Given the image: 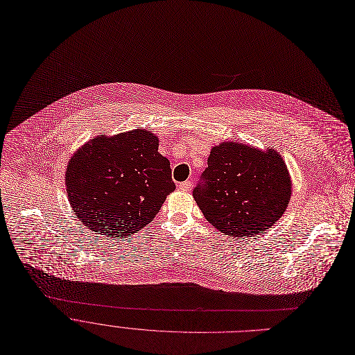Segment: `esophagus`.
<instances>
[{
  "mask_svg": "<svg viewBox=\"0 0 355 355\" xmlns=\"http://www.w3.org/2000/svg\"><path fill=\"white\" fill-rule=\"evenodd\" d=\"M191 186H193L191 180H186V182H182V183L178 184L179 190H182V191H189L191 189Z\"/></svg>",
  "mask_w": 355,
  "mask_h": 355,
  "instance_id": "esophagus-1",
  "label": "esophagus"
}]
</instances>
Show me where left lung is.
Instances as JSON below:
<instances>
[{
    "label": "left lung",
    "mask_w": 355,
    "mask_h": 355,
    "mask_svg": "<svg viewBox=\"0 0 355 355\" xmlns=\"http://www.w3.org/2000/svg\"><path fill=\"white\" fill-rule=\"evenodd\" d=\"M193 189L205 220L230 236H256L281 218L291 197L287 166L275 150L223 143Z\"/></svg>",
    "instance_id": "8db88e82"
}]
</instances>
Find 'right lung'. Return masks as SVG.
I'll return each mask as SVG.
<instances>
[{
	"label": "right lung",
	"instance_id": "add662e5",
	"mask_svg": "<svg viewBox=\"0 0 355 355\" xmlns=\"http://www.w3.org/2000/svg\"><path fill=\"white\" fill-rule=\"evenodd\" d=\"M169 161L147 130L96 137L69 159L65 184L76 217L109 238L148 225L175 190Z\"/></svg>",
	"mask_w": 355,
	"mask_h": 355
}]
</instances>
